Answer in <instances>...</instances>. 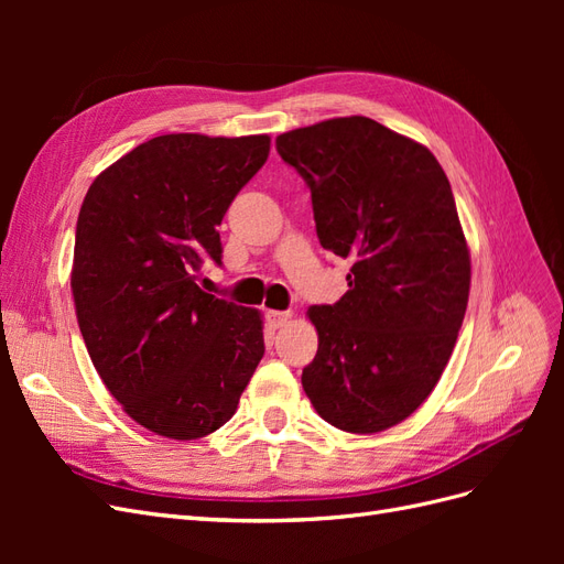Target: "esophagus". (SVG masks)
I'll list each match as a JSON object with an SVG mask.
<instances>
[{
	"instance_id": "34e87169",
	"label": "esophagus",
	"mask_w": 564,
	"mask_h": 564,
	"mask_svg": "<svg viewBox=\"0 0 564 564\" xmlns=\"http://www.w3.org/2000/svg\"><path fill=\"white\" fill-rule=\"evenodd\" d=\"M289 319H292V311H268L270 327L280 329V327H284V324H286Z\"/></svg>"
}]
</instances>
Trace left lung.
<instances>
[{
	"mask_svg": "<svg viewBox=\"0 0 564 564\" xmlns=\"http://www.w3.org/2000/svg\"><path fill=\"white\" fill-rule=\"evenodd\" d=\"M275 145L311 187L319 245L352 259L348 292L308 308L319 346L303 390L336 429L381 433L431 395L466 315L470 251L452 185L429 148L360 115Z\"/></svg>",
	"mask_w": 564,
	"mask_h": 564,
	"instance_id": "obj_1",
	"label": "left lung"
}]
</instances>
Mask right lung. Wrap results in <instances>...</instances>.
I'll return each mask as SVG.
<instances>
[{
	"instance_id": "1",
	"label": "right lung",
	"mask_w": 564,
	"mask_h": 564,
	"mask_svg": "<svg viewBox=\"0 0 564 564\" xmlns=\"http://www.w3.org/2000/svg\"><path fill=\"white\" fill-rule=\"evenodd\" d=\"M270 135L166 133L110 164L82 202L73 299L91 362L143 429L197 440L232 419L265 352L256 308L197 284L220 265L230 202L265 164Z\"/></svg>"
}]
</instances>
